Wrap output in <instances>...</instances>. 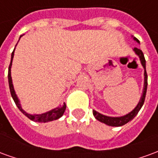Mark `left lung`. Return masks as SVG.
Returning <instances> with one entry per match:
<instances>
[{
    "label": "left lung",
    "mask_w": 158,
    "mask_h": 158,
    "mask_svg": "<svg viewBox=\"0 0 158 158\" xmlns=\"http://www.w3.org/2000/svg\"><path fill=\"white\" fill-rule=\"evenodd\" d=\"M133 39L135 40L137 43H139V41L137 38L132 36ZM134 52H135V54L138 56L139 58V60H140V63H141L142 66L144 68V88H143V92H142V95L140 97V99L139 101L138 105L135 106V108L132 111H130L129 113H127L124 116H122V117H109V116H106V115H103L101 113L98 112L96 110H93V114L94 117L98 121H99L100 123H103L106 124L108 126H111V127H120V126H123L124 124L127 123L128 122H130L131 120H133L135 117V116L138 114V112L139 111V110L141 109L142 106L144 105V102H145V94H146V90H147V74H146V70H145V57H144V54L140 49L137 48H135L133 49Z\"/></svg>",
    "instance_id": "obj_1"
}]
</instances>
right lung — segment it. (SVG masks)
Returning <instances> with one entry per match:
<instances>
[{"mask_svg":"<svg viewBox=\"0 0 158 158\" xmlns=\"http://www.w3.org/2000/svg\"><path fill=\"white\" fill-rule=\"evenodd\" d=\"M21 36H22V35H20L19 39L21 38ZM18 42H19V41H18ZM14 51H15V48L13 50V52H12V56H11V63H10L9 68H8V83H9V88L10 92H11V95H12L13 100H14V102L16 104L17 107L19 109L20 111L23 113V115H25L29 119L34 121V122H38V123H48V122H51V121L57 120V119L60 118V117L63 116L64 113V110L66 109V105H65V103H64L63 106H58V107H56L54 109L51 110H48V111H47V112L42 113V114H30V113L26 112L24 110H23L22 106H21V104H20L19 99L18 98L16 93H15V90H14V88H13V80H12V77H11V68H12V63H13V56H14Z\"/></svg>","mask_w":158,"mask_h":158,"instance_id":"obj_1","label":"right lung"}]
</instances>
